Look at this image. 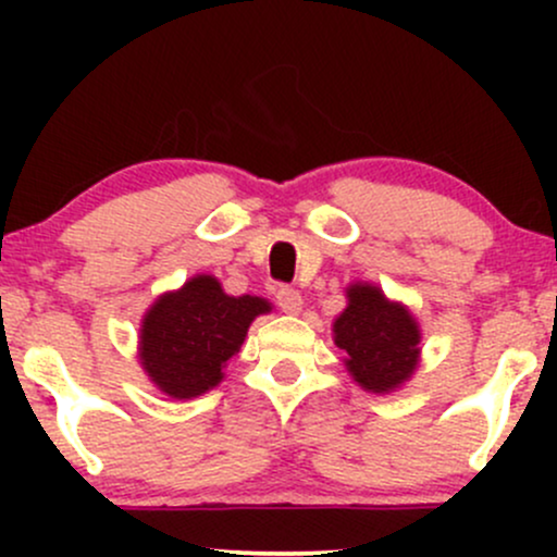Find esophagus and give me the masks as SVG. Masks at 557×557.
I'll list each match as a JSON object with an SVG mask.
<instances>
[{
	"label": "esophagus",
	"mask_w": 557,
	"mask_h": 557,
	"mask_svg": "<svg viewBox=\"0 0 557 557\" xmlns=\"http://www.w3.org/2000/svg\"><path fill=\"white\" fill-rule=\"evenodd\" d=\"M274 298H277V306L285 314H298L300 306H304V298H300V293L293 290V287H277Z\"/></svg>",
	"instance_id": "esophagus-1"
}]
</instances>
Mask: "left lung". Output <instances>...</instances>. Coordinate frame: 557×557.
<instances>
[{"label":"left lung","instance_id":"1","mask_svg":"<svg viewBox=\"0 0 557 557\" xmlns=\"http://www.w3.org/2000/svg\"><path fill=\"white\" fill-rule=\"evenodd\" d=\"M345 296L348 306L332 322L345 369L369 393H393L419 367V322L372 283L348 285Z\"/></svg>","mask_w":557,"mask_h":557}]
</instances>
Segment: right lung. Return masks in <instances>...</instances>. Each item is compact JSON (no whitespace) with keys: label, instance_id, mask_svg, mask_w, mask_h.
I'll list each match as a JSON object with an SVG mask.
<instances>
[{"label":"right lung","instance_id":"add662e5","mask_svg":"<svg viewBox=\"0 0 557 557\" xmlns=\"http://www.w3.org/2000/svg\"><path fill=\"white\" fill-rule=\"evenodd\" d=\"M270 311V300L227 296L212 274H196L146 311L138 335L140 367L170 398H196L220 385L222 369L240 350L253 319Z\"/></svg>","mask_w":557,"mask_h":557}]
</instances>
